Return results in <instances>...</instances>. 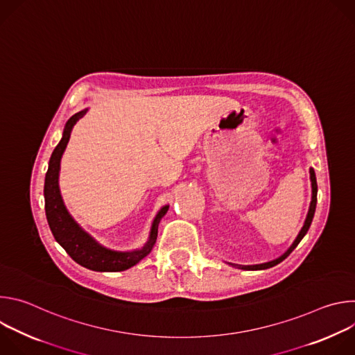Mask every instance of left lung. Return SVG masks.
I'll return each mask as SVG.
<instances>
[{"mask_svg": "<svg viewBox=\"0 0 355 355\" xmlns=\"http://www.w3.org/2000/svg\"><path fill=\"white\" fill-rule=\"evenodd\" d=\"M311 181H312V193H313V195H312V202H311L309 214H308V218H306L305 225H303V227H302V230H300L299 236L296 237V240L293 241V244L291 245V248L285 252L284 256H281L279 259H277V260H274V261L264 263V264H259V266H237V267H240V268H243V270H266V268L274 267V266L279 264L281 261H284V260L291 254V252L295 250V247L300 243V240L303 239V236H305V234L308 233V230H309V227H311V225H312L313 216H315V211H316V202H318V182H316V175H315V170H313V168H311ZM232 266H234V264H232Z\"/></svg>", "mask_w": 355, "mask_h": 355, "instance_id": "left-lung-1", "label": "left lung"}]
</instances>
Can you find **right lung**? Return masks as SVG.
Segmentation results:
<instances>
[{"label": "right lung", "mask_w": 355, "mask_h": 355, "mask_svg": "<svg viewBox=\"0 0 355 355\" xmlns=\"http://www.w3.org/2000/svg\"><path fill=\"white\" fill-rule=\"evenodd\" d=\"M87 111H81L73 115L64 128L63 137L60 143L53 150L52 157L49 162V168L44 178V211L50 230H52L56 241L66 250L67 254L80 266L92 270V271H123L135 264H137L141 259H144L153 248L160 219L168 211V207H164L153 222L151 227L150 239L146 245L137 251L132 252H119L108 250L103 245H99L92 237H89L81 227L73 220L69 215L59 191V170H60V159L63 151L69 143L70 133L77 121L84 116Z\"/></svg>", "instance_id": "obj_1"}]
</instances>
